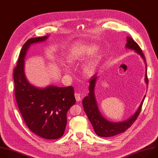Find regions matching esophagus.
<instances>
[{
  "mask_svg": "<svg viewBox=\"0 0 158 158\" xmlns=\"http://www.w3.org/2000/svg\"><path fill=\"white\" fill-rule=\"evenodd\" d=\"M75 97L76 100H77V102L81 101V94H80V93L75 92Z\"/></svg>",
  "mask_w": 158,
  "mask_h": 158,
  "instance_id": "esophagus-1",
  "label": "esophagus"
}]
</instances>
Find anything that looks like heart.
Wrapping results in <instances>:
<instances>
[{"label":"heart","instance_id":"1","mask_svg":"<svg viewBox=\"0 0 158 158\" xmlns=\"http://www.w3.org/2000/svg\"><path fill=\"white\" fill-rule=\"evenodd\" d=\"M97 50L96 47L91 46L89 47L85 48L82 50H75L70 53L69 56V60L70 63H73L75 60L79 58L82 55H89L93 53ZM94 64L93 62H91L86 65L84 68V72L86 74H89L92 72Z\"/></svg>","mask_w":158,"mask_h":158}]
</instances>
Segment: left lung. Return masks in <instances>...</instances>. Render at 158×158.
<instances>
[{"mask_svg":"<svg viewBox=\"0 0 158 158\" xmlns=\"http://www.w3.org/2000/svg\"><path fill=\"white\" fill-rule=\"evenodd\" d=\"M126 47L132 50H135L136 52H137L142 56V58L146 62L145 56L142 52V50L141 49L138 44L132 38L129 37H127V44L126 45ZM146 70L145 81L147 85H148L147 67ZM97 78L98 76L97 74L94 75L90 78L89 86V93L88 94V96L85 97L82 101L83 106L85 112L86 113L89 121L93 126L94 132H95V133L98 136L105 138L113 136L124 132L127 129L130 128V127L136 121L141 112L143 103L146 96H144V97L143 98V101L138 110L136 111L134 115L131 116L129 119L119 123H113L109 121L101 114L100 111L98 110L97 101L95 100V97H94V86H95Z\"/></svg>","mask_w":158,"mask_h":158,"instance_id":"left-lung-1","label":"left lung"}]
</instances>
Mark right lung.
I'll return each instance as SVG.
<instances>
[{"label":"right lung","mask_w":158,"mask_h":158,"mask_svg":"<svg viewBox=\"0 0 158 158\" xmlns=\"http://www.w3.org/2000/svg\"><path fill=\"white\" fill-rule=\"evenodd\" d=\"M47 37L31 38L23 45L14 70L15 96L28 128L43 138L56 139L64 134L67 111L76 102L73 87L36 88L27 81L23 69L24 58L29 46Z\"/></svg>","instance_id":"1"}]
</instances>
